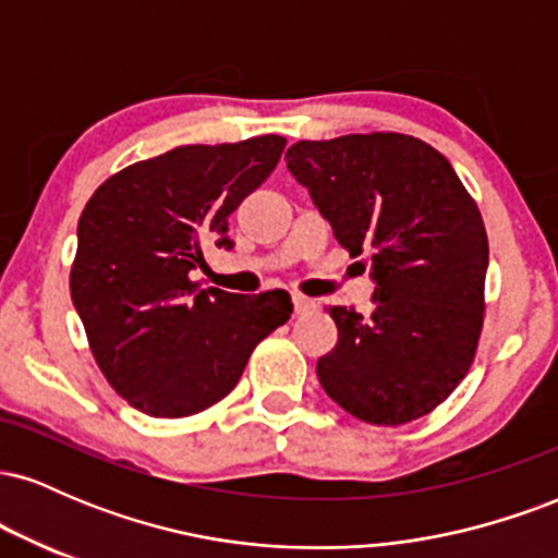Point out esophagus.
I'll use <instances>...</instances> for the list:
<instances>
[{
	"label": "esophagus",
	"instance_id": "1",
	"mask_svg": "<svg viewBox=\"0 0 558 558\" xmlns=\"http://www.w3.org/2000/svg\"><path fill=\"white\" fill-rule=\"evenodd\" d=\"M293 310H296V315H306V312L315 310V301L301 296V293H293Z\"/></svg>",
	"mask_w": 558,
	"mask_h": 558
}]
</instances>
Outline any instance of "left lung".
I'll return each mask as SVG.
<instances>
[{
  "label": "left lung",
  "mask_w": 558,
  "mask_h": 558,
  "mask_svg": "<svg viewBox=\"0 0 558 558\" xmlns=\"http://www.w3.org/2000/svg\"><path fill=\"white\" fill-rule=\"evenodd\" d=\"M288 170L375 280V312L328 306L338 343L317 360L351 417L396 427L440 407L475 362L488 233L448 159L407 133L299 141Z\"/></svg>",
  "instance_id": "1"
}]
</instances>
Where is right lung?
<instances>
[{"mask_svg": "<svg viewBox=\"0 0 558 558\" xmlns=\"http://www.w3.org/2000/svg\"><path fill=\"white\" fill-rule=\"evenodd\" d=\"M283 136L175 146L107 178L83 207L70 296L101 375L138 412L178 420L226 399L259 341L293 315L288 291L198 288L204 243L270 178Z\"/></svg>", "mask_w": 558, "mask_h": 558, "instance_id": "right-lung-1", "label": "right lung"}]
</instances>
